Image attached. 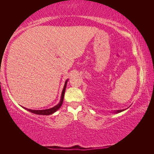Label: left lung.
<instances>
[{"label":"left lung","mask_w":154,"mask_h":154,"mask_svg":"<svg viewBox=\"0 0 154 154\" xmlns=\"http://www.w3.org/2000/svg\"><path fill=\"white\" fill-rule=\"evenodd\" d=\"M124 110L125 109H123V110H116V111H114V113H119V112H122V111H124Z\"/></svg>","instance_id":"8db88e82"}]
</instances>
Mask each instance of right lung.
<instances>
[{
	"label": "right lung",
	"instance_id": "right-lung-1",
	"mask_svg": "<svg viewBox=\"0 0 154 154\" xmlns=\"http://www.w3.org/2000/svg\"><path fill=\"white\" fill-rule=\"evenodd\" d=\"M68 81V79H67L65 81V85L63 87V91H62L61 93V100L60 101L57 105H55V106H54L53 108H51V109H45V110H32V109H26V108L24 107V109H26L27 110L30 111V112L34 113V114H40V115H50V114H51L54 113L55 112L60 109L61 107V106L62 105L63 102V98H64V94H65V89H66V85H67V83Z\"/></svg>",
	"mask_w": 154,
	"mask_h": 154
}]
</instances>
